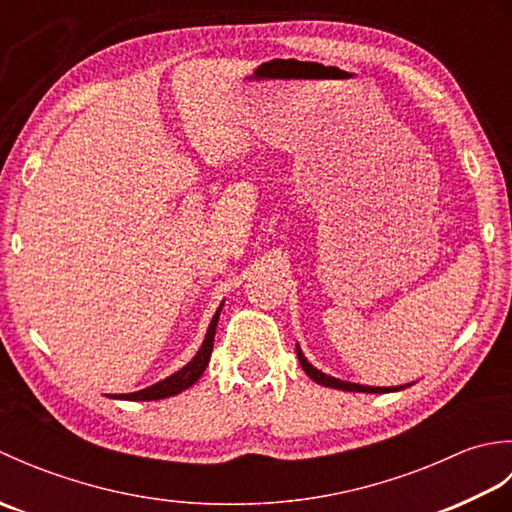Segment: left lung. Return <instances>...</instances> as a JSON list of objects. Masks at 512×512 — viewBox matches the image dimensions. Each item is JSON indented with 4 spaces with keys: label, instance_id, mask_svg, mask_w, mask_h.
<instances>
[{
    "label": "left lung",
    "instance_id": "left-lung-1",
    "mask_svg": "<svg viewBox=\"0 0 512 512\" xmlns=\"http://www.w3.org/2000/svg\"><path fill=\"white\" fill-rule=\"evenodd\" d=\"M297 356H299V363L303 367V372H306L314 383L319 385H325V387H334V389H343V391H367V394H387V391H396V389H402V387H365V385H354V383H345V380H339V378H332V376H325L323 372H319V369H314L308 361L306 356L301 354L299 345H297Z\"/></svg>",
    "mask_w": 512,
    "mask_h": 512
}]
</instances>
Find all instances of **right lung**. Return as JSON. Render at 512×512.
<instances>
[{
  "label": "right lung",
  "mask_w": 512,
  "mask_h": 512,
  "mask_svg": "<svg viewBox=\"0 0 512 512\" xmlns=\"http://www.w3.org/2000/svg\"><path fill=\"white\" fill-rule=\"evenodd\" d=\"M220 310L215 312V317H213V321L209 325V330H206V336H204V343L200 347V352L193 356V361L189 365H184L180 372H176V374L165 378V380H160V383L151 385L147 389L134 391V394H118L114 398H123V400H160V398H167V396H176V394H180V391L191 387L195 380H198L204 374L206 365H209V358H211V352H213V341H215L217 319H220Z\"/></svg>",
  "instance_id": "1"
}]
</instances>
